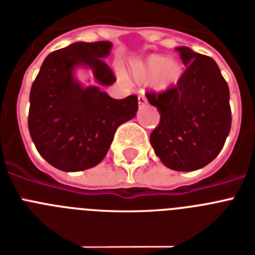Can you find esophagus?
<instances>
[{"label":"esophagus","instance_id":"34e87169","mask_svg":"<svg viewBox=\"0 0 255 255\" xmlns=\"http://www.w3.org/2000/svg\"><path fill=\"white\" fill-rule=\"evenodd\" d=\"M137 99H138V107H144L146 105V97H145V94H144V93H140V94H138V97H137Z\"/></svg>","mask_w":255,"mask_h":255}]
</instances>
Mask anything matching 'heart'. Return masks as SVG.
Instances as JSON below:
<instances>
[{
	"instance_id": "1",
	"label": "heart",
	"mask_w": 255,
	"mask_h": 255,
	"mask_svg": "<svg viewBox=\"0 0 255 255\" xmlns=\"http://www.w3.org/2000/svg\"><path fill=\"white\" fill-rule=\"evenodd\" d=\"M183 67L177 59H166L165 56L152 55L132 65V74L140 82L154 80L157 89L165 90L175 85L182 77Z\"/></svg>"
}]
</instances>
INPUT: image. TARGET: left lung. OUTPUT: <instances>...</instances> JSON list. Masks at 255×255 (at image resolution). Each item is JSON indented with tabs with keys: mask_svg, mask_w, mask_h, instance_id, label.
Segmentation results:
<instances>
[{
	"mask_svg": "<svg viewBox=\"0 0 255 255\" xmlns=\"http://www.w3.org/2000/svg\"><path fill=\"white\" fill-rule=\"evenodd\" d=\"M186 70L175 86L146 93L160 113L150 144L165 166L177 171L202 169L224 146L232 126L229 88L210 56L177 47Z\"/></svg>",
	"mask_w": 255,
	"mask_h": 255,
	"instance_id": "8db88e82",
	"label": "left lung"
}]
</instances>
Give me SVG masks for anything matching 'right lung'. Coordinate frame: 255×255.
I'll return each mask as SVG.
<instances>
[{
	"instance_id": "add662e5",
	"label": "right lung",
	"mask_w": 255,
	"mask_h": 255,
	"mask_svg": "<svg viewBox=\"0 0 255 255\" xmlns=\"http://www.w3.org/2000/svg\"><path fill=\"white\" fill-rule=\"evenodd\" d=\"M110 41H78L49 53L30 92L28 131L40 156L63 171L86 170L105 158L117 128L137 111V97L114 99L74 80L76 67L92 68L97 82L117 78L103 59Z\"/></svg>"
}]
</instances>
